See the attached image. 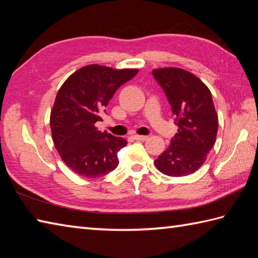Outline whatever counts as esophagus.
Instances as JSON below:
<instances>
[{"mask_svg": "<svg viewBox=\"0 0 258 258\" xmlns=\"http://www.w3.org/2000/svg\"><path fill=\"white\" fill-rule=\"evenodd\" d=\"M133 139L136 140V141L144 142L146 140H149V136H145V135H133Z\"/></svg>", "mask_w": 258, "mask_h": 258, "instance_id": "esophagus-1", "label": "esophagus"}]
</instances>
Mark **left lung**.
Returning <instances> with one entry per match:
<instances>
[{
	"mask_svg": "<svg viewBox=\"0 0 258 258\" xmlns=\"http://www.w3.org/2000/svg\"><path fill=\"white\" fill-rule=\"evenodd\" d=\"M152 74L165 93L178 126L155 166L168 176H186L204 164L215 144L218 117L212 93L197 76L182 69H158Z\"/></svg>",
	"mask_w": 258,
	"mask_h": 258,
	"instance_id": "8db88e82",
	"label": "left lung"
}]
</instances>
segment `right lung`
<instances>
[{"label":"right lung","instance_id":"right-lung-1","mask_svg":"<svg viewBox=\"0 0 258 258\" xmlns=\"http://www.w3.org/2000/svg\"><path fill=\"white\" fill-rule=\"evenodd\" d=\"M138 72L87 65L71 75L57 92L50 120L53 142L63 162L80 176L100 177L117 167V152L127 142L102 133L95 123L102 120L118 87Z\"/></svg>","mask_w":258,"mask_h":258}]
</instances>
